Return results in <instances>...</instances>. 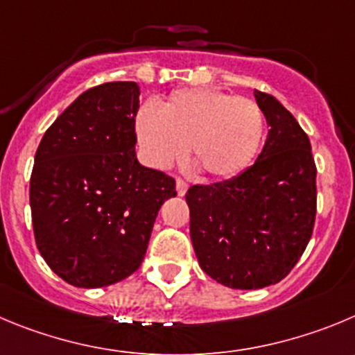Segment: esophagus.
I'll return each instance as SVG.
<instances>
[{
	"instance_id": "1",
	"label": "esophagus",
	"mask_w": 355,
	"mask_h": 355,
	"mask_svg": "<svg viewBox=\"0 0 355 355\" xmlns=\"http://www.w3.org/2000/svg\"><path fill=\"white\" fill-rule=\"evenodd\" d=\"M189 189V184L185 180H182V178H177V193L178 196H184L185 193H187Z\"/></svg>"
}]
</instances>
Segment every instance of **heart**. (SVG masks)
<instances>
[{
  "label": "heart",
  "mask_w": 355,
  "mask_h": 355,
  "mask_svg": "<svg viewBox=\"0 0 355 355\" xmlns=\"http://www.w3.org/2000/svg\"><path fill=\"white\" fill-rule=\"evenodd\" d=\"M138 144L155 168L187 154L211 178L243 173L263 145L264 114L254 99L211 87L178 89L157 112L144 107L135 121Z\"/></svg>",
  "instance_id": "heart-1"
}]
</instances>
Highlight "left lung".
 Returning <instances> with one entry per match:
<instances>
[{
	"label": "left lung",
	"mask_w": 355,
	"mask_h": 355,
	"mask_svg": "<svg viewBox=\"0 0 355 355\" xmlns=\"http://www.w3.org/2000/svg\"><path fill=\"white\" fill-rule=\"evenodd\" d=\"M270 131L252 166L185 194L191 240L208 277L231 289H261L291 273L312 238L317 168L306 132L282 103L254 91Z\"/></svg>",
	"instance_id": "left-lung-1"
}]
</instances>
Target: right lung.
I'll use <instances>...</instances> for the list:
<instances>
[{
  "mask_svg": "<svg viewBox=\"0 0 355 355\" xmlns=\"http://www.w3.org/2000/svg\"><path fill=\"white\" fill-rule=\"evenodd\" d=\"M140 87L107 82L82 92L45 131L29 203L36 247L75 287L117 284L140 268L175 178L141 166L135 119Z\"/></svg>",
  "mask_w": 355,
  "mask_h": 355,
  "instance_id": "1",
  "label": "right lung"
}]
</instances>
